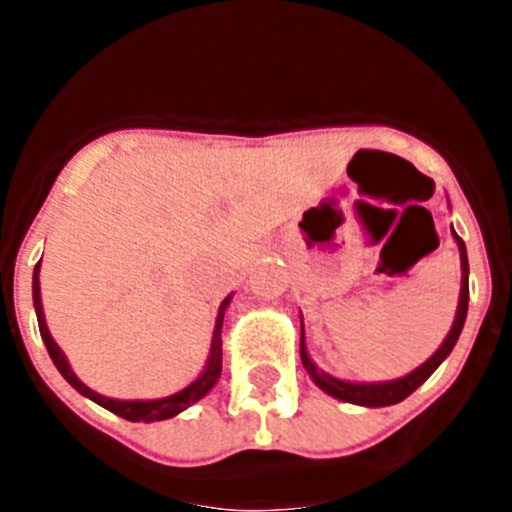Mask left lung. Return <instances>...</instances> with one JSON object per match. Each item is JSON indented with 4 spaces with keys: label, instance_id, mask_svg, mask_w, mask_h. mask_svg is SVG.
<instances>
[{
    "label": "left lung",
    "instance_id": "left-lung-1",
    "mask_svg": "<svg viewBox=\"0 0 512 512\" xmlns=\"http://www.w3.org/2000/svg\"><path fill=\"white\" fill-rule=\"evenodd\" d=\"M454 238H456V243H459V253H461V297H459V307H456L454 325H451L449 336H446V341L441 343V348H438L436 354L425 361V364H420L415 372H410L408 377L392 379V382H379V384H356V382H343V379H336V377H330V374L320 372L318 366L310 361V354H307L305 343H300L302 364H305L307 374H310L312 382L318 384L320 390L328 392V395L336 397V400L354 402V405H364V408H384V405H395V402H402L408 395H413L420 384H423L425 379L436 372L438 364H441V361L451 354V348H454L456 341H459V333H461V328H464V320H467V307H469L467 246H464V241H461L456 233H454Z\"/></svg>",
    "mask_w": 512,
    "mask_h": 512
}]
</instances>
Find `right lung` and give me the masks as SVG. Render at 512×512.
I'll return each instance as SVG.
<instances>
[{"label": "right lung", "mask_w": 512, "mask_h": 512, "mask_svg": "<svg viewBox=\"0 0 512 512\" xmlns=\"http://www.w3.org/2000/svg\"><path fill=\"white\" fill-rule=\"evenodd\" d=\"M40 264H35L33 271V305H35V315H38V328H40V338H43L45 348H48V354H51L53 364H56L58 372L63 374V379L74 387L79 395L89 397L94 400L97 405L107 408L110 413L120 415L125 420H133V423H153V420H166V418H174L179 415L182 410H187L189 405H194L197 400L207 395V392L215 387L217 377L223 372V315H225V307H228L230 297H225L223 305H220V312H217V320H215V333H212V348H210V359H207L205 372L200 377L194 379L189 387H184L182 392H176V395L164 397V400H112V397H104L97 395L94 390H89L87 384L81 382L74 372H71L69 361L63 356V351L58 348V343L53 341L51 333H48V325H45V315H43V302H40Z\"/></svg>", "instance_id": "right-lung-1"}]
</instances>
